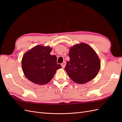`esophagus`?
Returning <instances> with one entry per match:
<instances>
[{
  "label": "esophagus",
  "mask_w": 122,
  "mask_h": 122,
  "mask_svg": "<svg viewBox=\"0 0 122 122\" xmlns=\"http://www.w3.org/2000/svg\"><path fill=\"white\" fill-rule=\"evenodd\" d=\"M66 62H65V61H64V62H62V63L61 64V67H62V68H65V66H66Z\"/></svg>",
  "instance_id": "1"
}]
</instances>
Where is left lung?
I'll list each match as a JSON object with an SVG mask.
<instances>
[{
  "label": "left lung",
  "instance_id": "obj_1",
  "mask_svg": "<svg viewBox=\"0 0 122 122\" xmlns=\"http://www.w3.org/2000/svg\"><path fill=\"white\" fill-rule=\"evenodd\" d=\"M70 61L65 69L74 82L84 84L96 76L100 68V61L95 50L87 44L81 43L70 49Z\"/></svg>",
  "mask_w": 122,
  "mask_h": 122
}]
</instances>
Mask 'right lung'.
Segmentation results:
<instances>
[{
	"mask_svg": "<svg viewBox=\"0 0 122 122\" xmlns=\"http://www.w3.org/2000/svg\"><path fill=\"white\" fill-rule=\"evenodd\" d=\"M49 46L37 45L26 52L22 60L25 77L34 83L44 85L52 79L56 70L61 68L57 64V57L50 55Z\"/></svg>",
	"mask_w": 122,
	"mask_h": 122,
	"instance_id": "1",
	"label": "right lung"
}]
</instances>
